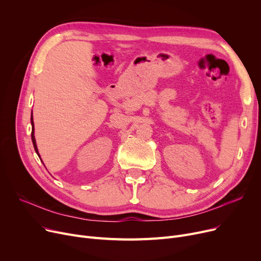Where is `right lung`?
<instances>
[{"label":"right lung","mask_w":261,"mask_h":261,"mask_svg":"<svg viewBox=\"0 0 261 261\" xmlns=\"http://www.w3.org/2000/svg\"><path fill=\"white\" fill-rule=\"evenodd\" d=\"M31 122H32V141H33V145H34L36 153H37V154L39 155V158H40V154H39V151H38V148H37L36 139H35V127H34V119H33V111H32V116H31Z\"/></svg>","instance_id":"add662e5"}]
</instances>
